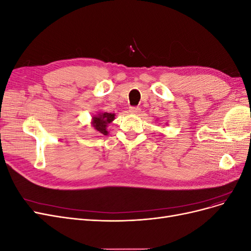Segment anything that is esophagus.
<instances>
[{
	"mask_svg": "<svg viewBox=\"0 0 251 251\" xmlns=\"http://www.w3.org/2000/svg\"><path fill=\"white\" fill-rule=\"evenodd\" d=\"M128 112H130L131 114H138L140 112V109L138 107H131L130 109H128Z\"/></svg>",
	"mask_w": 251,
	"mask_h": 251,
	"instance_id": "1",
	"label": "esophagus"
}]
</instances>
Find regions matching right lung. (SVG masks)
I'll use <instances>...</instances> for the list:
<instances>
[{
	"label": "right lung",
	"mask_w": 251,
	"mask_h": 251,
	"mask_svg": "<svg viewBox=\"0 0 251 251\" xmlns=\"http://www.w3.org/2000/svg\"><path fill=\"white\" fill-rule=\"evenodd\" d=\"M115 119V114L112 113H100L92 117V126L96 131L103 135H108L107 126Z\"/></svg>",
	"instance_id": "right-lung-1"
}]
</instances>
